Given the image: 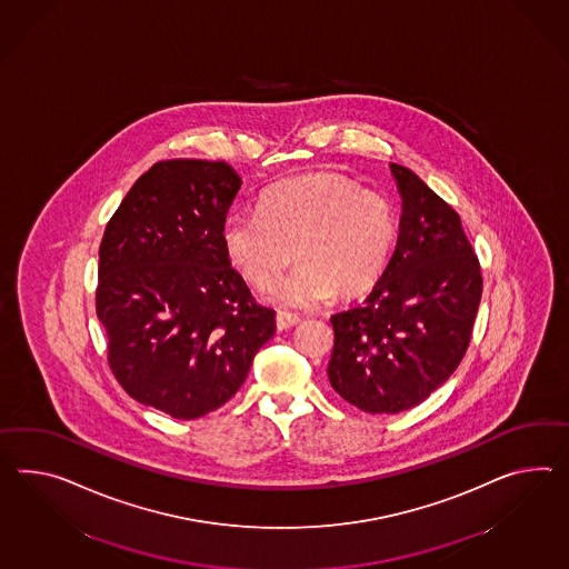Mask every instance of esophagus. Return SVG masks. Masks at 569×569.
Returning <instances> with one entry per match:
<instances>
[{
    "label": "esophagus",
    "mask_w": 569,
    "mask_h": 569,
    "mask_svg": "<svg viewBox=\"0 0 569 569\" xmlns=\"http://www.w3.org/2000/svg\"><path fill=\"white\" fill-rule=\"evenodd\" d=\"M298 322H300V317H298V315L281 312V310L276 315V325H278L279 331H286V329H290V327L298 325Z\"/></svg>",
    "instance_id": "34e87169"
}]
</instances>
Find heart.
<instances>
[{
  "instance_id": "1",
  "label": "heart",
  "mask_w": 569,
  "mask_h": 569,
  "mask_svg": "<svg viewBox=\"0 0 569 569\" xmlns=\"http://www.w3.org/2000/svg\"><path fill=\"white\" fill-rule=\"evenodd\" d=\"M397 234L399 216L387 194L339 174L278 182L259 197L257 213L234 209L222 226L228 259L257 290L276 283L293 250L298 264L273 291V302L286 308L320 305L335 290H370Z\"/></svg>"
}]
</instances>
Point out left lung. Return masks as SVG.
<instances>
[{
	"label": "left lung",
	"mask_w": 569,
	"mask_h": 569,
	"mask_svg": "<svg viewBox=\"0 0 569 569\" xmlns=\"http://www.w3.org/2000/svg\"><path fill=\"white\" fill-rule=\"evenodd\" d=\"M399 240L368 298L331 317L329 380L366 413H401L457 370L481 302L479 259L460 216L413 170L390 164Z\"/></svg>",
	"instance_id": "8db88e82"
}]
</instances>
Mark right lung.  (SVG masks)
Returning a JSON list of instances; mask_svg holds the SVG:
<instances>
[{
  "instance_id": "obj_1",
  "label": "right lung",
  "mask_w": 569,
  "mask_h": 569,
  "mask_svg": "<svg viewBox=\"0 0 569 569\" xmlns=\"http://www.w3.org/2000/svg\"><path fill=\"white\" fill-rule=\"evenodd\" d=\"M240 177L226 162H156L100 242L97 315L127 395L174 419L230 401L276 312L254 302L222 242Z\"/></svg>"
}]
</instances>
